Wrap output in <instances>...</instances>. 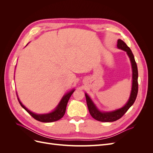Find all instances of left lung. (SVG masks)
<instances>
[{
	"label": "left lung",
	"mask_w": 153,
	"mask_h": 153,
	"mask_svg": "<svg viewBox=\"0 0 153 153\" xmlns=\"http://www.w3.org/2000/svg\"><path fill=\"white\" fill-rule=\"evenodd\" d=\"M117 47L118 48L121 49L125 52H126L128 55L130 59L132 67V87L131 94L129 96V98L128 102L126 103L123 107L115 110L112 112H103L100 111L96 105L92 102V101L90 98V97L88 96L86 93L85 94L86 101L88 109H89V113L91 116L94 119L101 122H114L119 119L123 116V115L126 113L128 110L131 107L133 104L135 102L137 98V93H138V69L137 65L135 62V57L131 52V49L129 48L127 45L125 43L124 41L121 39H118Z\"/></svg>",
	"instance_id": "1"
}]
</instances>
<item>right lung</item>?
<instances>
[{
	"label": "right lung",
	"instance_id": "right-lung-1",
	"mask_svg": "<svg viewBox=\"0 0 153 153\" xmlns=\"http://www.w3.org/2000/svg\"><path fill=\"white\" fill-rule=\"evenodd\" d=\"M74 91H75V89L69 91V92H68V93H66L62 97V98L61 99V101L59 102V105H57V107L55 108V109L53 111V112L48 114H36L30 112L29 110L27 109L25 106L21 103L19 98H18V100L22 107L24 108L32 117L34 118L36 120H37V121L43 122V123H51V122L57 121L58 120L61 119L64 116V114L66 112V106H67L68 101L69 98H70V97Z\"/></svg>",
	"mask_w": 153,
	"mask_h": 153
}]
</instances>
